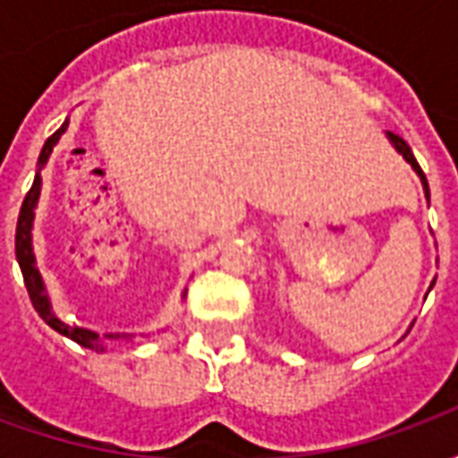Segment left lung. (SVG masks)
<instances>
[{"label":"left lung","instance_id":"left-lung-1","mask_svg":"<svg viewBox=\"0 0 458 458\" xmlns=\"http://www.w3.org/2000/svg\"><path fill=\"white\" fill-rule=\"evenodd\" d=\"M387 134V140H390V144L394 147V151L397 154H403V159L412 166V171L420 176V181H422V189H424V196H427V200H429V183H427V176H424V171L420 169V164H417V159H414V154L412 149H410V144L403 140V137H397V134H393V131H385ZM432 287H434V282H432ZM429 287V289H432Z\"/></svg>","mask_w":458,"mask_h":458}]
</instances>
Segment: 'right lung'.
Masks as SVG:
<instances>
[{
    "mask_svg": "<svg viewBox=\"0 0 458 458\" xmlns=\"http://www.w3.org/2000/svg\"><path fill=\"white\" fill-rule=\"evenodd\" d=\"M68 130V120L61 124V130H55L48 140H46L44 149L38 154V161H36V176L31 189L26 193L24 203H21V210H19V220H16V262L21 267V275H24V284L29 297H31V304L38 311V317L44 318L48 327L58 331L61 336L71 338L78 345L83 348H90L95 353H105L107 351V344L113 341H131L130 334H105L100 336L98 331H90L85 327H73V324H65L61 321V317L55 314L54 307H51V297L46 292L44 277L36 267V255H34V238H31V230H34V216L36 206H38V196H41V171H44L46 161L51 159V151L58 144V140L64 137V131ZM186 297V294H183Z\"/></svg>",
    "mask_w": 458,
    "mask_h": 458,
    "instance_id": "add662e5",
    "label": "right lung"
}]
</instances>
